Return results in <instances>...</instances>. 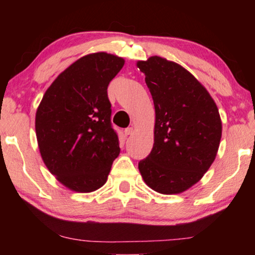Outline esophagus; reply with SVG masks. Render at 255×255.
<instances>
[{"label":"esophagus","mask_w":255,"mask_h":255,"mask_svg":"<svg viewBox=\"0 0 255 255\" xmlns=\"http://www.w3.org/2000/svg\"><path fill=\"white\" fill-rule=\"evenodd\" d=\"M133 131H134L133 128H125V130H124V133H125V135H130V134L133 133Z\"/></svg>","instance_id":"34e87169"}]
</instances>
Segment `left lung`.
I'll return each mask as SVG.
<instances>
[{
	"label": "left lung",
	"mask_w": 255,
	"mask_h": 255,
	"mask_svg": "<svg viewBox=\"0 0 255 255\" xmlns=\"http://www.w3.org/2000/svg\"><path fill=\"white\" fill-rule=\"evenodd\" d=\"M155 109L154 144L138 163L145 183L160 194H180L210 168L222 138L218 108L182 66L160 57L138 61Z\"/></svg>",
	"instance_id": "8db88e82"
}]
</instances>
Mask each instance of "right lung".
Listing matches in <instances>:
<instances>
[{"mask_svg": "<svg viewBox=\"0 0 255 255\" xmlns=\"http://www.w3.org/2000/svg\"><path fill=\"white\" fill-rule=\"evenodd\" d=\"M123 66L124 59L106 52L85 55L54 80L38 107L40 155L71 190L90 193L102 187L120 154L107 89Z\"/></svg>", "mask_w": 255, "mask_h": 255, "instance_id": "right-lung-1", "label": "right lung"}]
</instances>
